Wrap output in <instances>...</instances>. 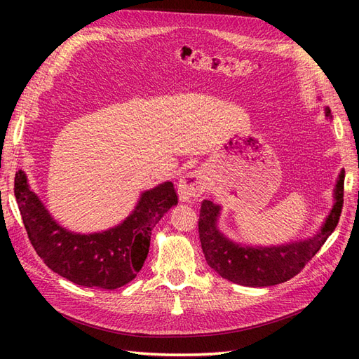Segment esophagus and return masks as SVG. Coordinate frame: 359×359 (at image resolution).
I'll use <instances>...</instances> for the list:
<instances>
[{"label": "esophagus", "instance_id": "34e87169", "mask_svg": "<svg viewBox=\"0 0 359 359\" xmlns=\"http://www.w3.org/2000/svg\"><path fill=\"white\" fill-rule=\"evenodd\" d=\"M206 189V175L203 170H193L184 175L178 182V194L181 202H191L202 196Z\"/></svg>", "mask_w": 359, "mask_h": 359}]
</instances>
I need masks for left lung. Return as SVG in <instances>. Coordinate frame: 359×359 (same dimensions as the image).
<instances>
[{
    "instance_id": "1",
    "label": "left lung",
    "mask_w": 359,
    "mask_h": 359,
    "mask_svg": "<svg viewBox=\"0 0 359 359\" xmlns=\"http://www.w3.org/2000/svg\"><path fill=\"white\" fill-rule=\"evenodd\" d=\"M325 115L331 116L330 107ZM344 169L334 189V205L319 232L307 240L281 245H245L233 243L217 226L222 206L203 201L199 214V238L206 262L223 278L248 287H266L295 277L334 232L343 208Z\"/></svg>"
}]
</instances>
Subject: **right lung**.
Listing matches in <instances>:
<instances>
[{
	"mask_svg": "<svg viewBox=\"0 0 359 359\" xmlns=\"http://www.w3.org/2000/svg\"><path fill=\"white\" fill-rule=\"evenodd\" d=\"M15 196L32 247L53 273L74 285L109 290L136 277L148 256L151 231L178 203L173 184L166 181L140 193L132 214L118 226L78 233L53 219L22 169L15 177Z\"/></svg>",
	"mask_w": 359,
	"mask_h": 359,
	"instance_id": "1",
	"label": "right lung"
}]
</instances>
